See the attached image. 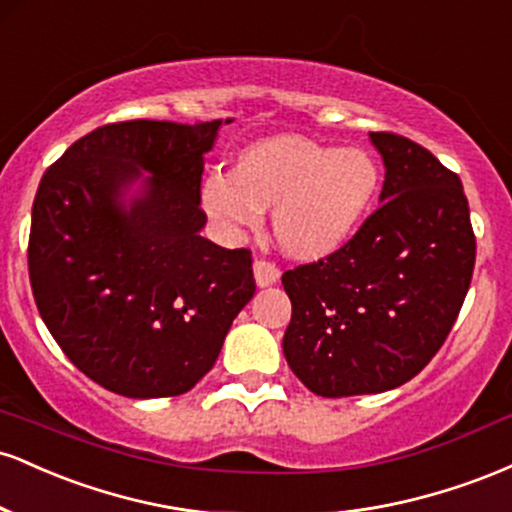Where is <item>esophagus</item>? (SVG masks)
<instances>
[{"instance_id": "34e87169", "label": "esophagus", "mask_w": 512, "mask_h": 512, "mask_svg": "<svg viewBox=\"0 0 512 512\" xmlns=\"http://www.w3.org/2000/svg\"><path fill=\"white\" fill-rule=\"evenodd\" d=\"M252 274H255V284L260 286V289H267V286L279 281V267L267 260H255V264H252Z\"/></svg>"}]
</instances>
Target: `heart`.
Returning a JSON list of instances; mask_svg holds the SVG:
<instances>
[{
	"label": "heart",
	"mask_w": 512,
	"mask_h": 512,
	"mask_svg": "<svg viewBox=\"0 0 512 512\" xmlns=\"http://www.w3.org/2000/svg\"><path fill=\"white\" fill-rule=\"evenodd\" d=\"M378 192V166L363 149L315 142L303 134H274L245 146L231 175L204 180L202 209L221 231H255L272 214L279 250L315 262L354 236Z\"/></svg>",
	"instance_id": "heart-1"
}]
</instances>
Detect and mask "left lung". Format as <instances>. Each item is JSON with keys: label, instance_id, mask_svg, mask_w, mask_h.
<instances>
[{"label": "left lung", "instance_id": "1", "mask_svg": "<svg viewBox=\"0 0 512 512\" xmlns=\"http://www.w3.org/2000/svg\"><path fill=\"white\" fill-rule=\"evenodd\" d=\"M383 156L380 207L344 248L281 276L291 298L284 356L320 397L395 390L455 325L474 240L462 182L424 146L370 132Z\"/></svg>", "mask_w": 512, "mask_h": 512}]
</instances>
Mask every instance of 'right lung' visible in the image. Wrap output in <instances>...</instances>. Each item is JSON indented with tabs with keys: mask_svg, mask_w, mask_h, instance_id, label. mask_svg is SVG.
<instances>
[{
	"mask_svg": "<svg viewBox=\"0 0 512 512\" xmlns=\"http://www.w3.org/2000/svg\"><path fill=\"white\" fill-rule=\"evenodd\" d=\"M228 122L98 127L40 180L28 240L35 305L69 361L115 395L192 390L255 296L250 250L202 238L204 154Z\"/></svg>",
	"mask_w": 512,
	"mask_h": 512,
	"instance_id": "add662e5",
	"label": "right lung"
}]
</instances>
